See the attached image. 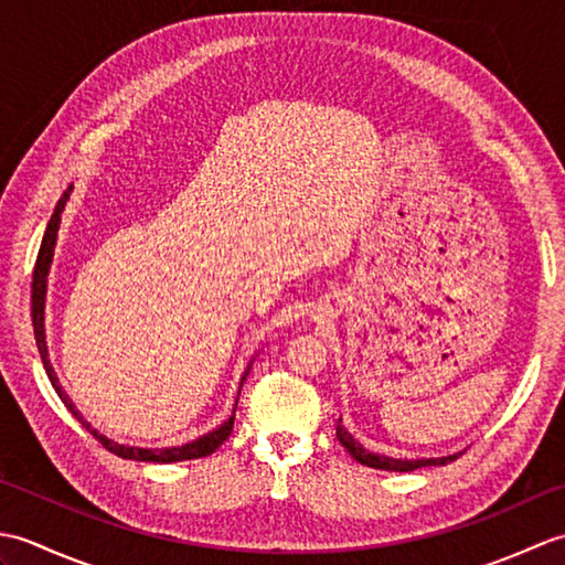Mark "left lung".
Here are the masks:
<instances>
[{
	"mask_svg": "<svg viewBox=\"0 0 565 565\" xmlns=\"http://www.w3.org/2000/svg\"><path fill=\"white\" fill-rule=\"evenodd\" d=\"M338 439L359 463H364L369 468H381V471H417V468L423 466H444L449 461H456L463 454V451H456L449 456H429V459H393V456H386V454H374L344 429L342 417L338 419Z\"/></svg>",
	"mask_w": 565,
	"mask_h": 565,
	"instance_id": "obj_1",
	"label": "left lung"
}]
</instances>
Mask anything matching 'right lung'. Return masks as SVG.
<instances>
[{"label": "right lung", "mask_w": 565, "mask_h": 565, "mask_svg": "<svg viewBox=\"0 0 565 565\" xmlns=\"http://www.w3.org/2000/svg\"><path fill=\"white\" fill-rule=\"evenodd\" d=\"M72 194V184L67 186V191L63 196H60L57 206L51 215V221H47V227L43 233L41 239V249H39V259H35V267H33V281H31V320H33V334H35V344H39V352H41V362L45 366V374L51 379L55 393L60 395V401L65 403L67 411L79 419V425L89 431V435L97 437L106 449L124 456V459H134V461H152V463H174V461H189V459H201V456H209L215 449L221 447V444L231 437L233 431V419H235V407H237V398H239V391H243V383L249 374L252 362L247 364L243 379H239V388H237V398L233 405V415L221 423L215 429L206 431V435H201L199 439H191L186 444H179V447H162V449H146V447H130V444H118L114 439H109L97 427H92V423L82 417V413L75 407V403L70 401V395L65 393V388L60 386V379L55 376V369L51 364V356H47V340H45V296H47V274H51V264L55 257V245H57V231H60V221H63V211H65V203L70 201Z\"/></svg>", "instance_id": "add662e5"}]
</instances>
